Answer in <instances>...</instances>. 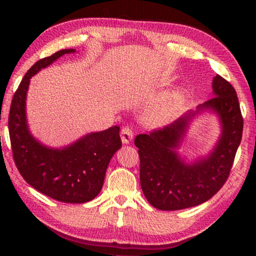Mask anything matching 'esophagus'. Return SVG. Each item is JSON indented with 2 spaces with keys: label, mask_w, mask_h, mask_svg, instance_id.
<instances>
[{
  "label": "esophagus",
  "mask_w": 256,
  "mask_h": 256,
  "mask_svg": "<svg viewBox=\"0 0 256 256\" xmlns=\"http://www.w3.org/2000/svg\"><path fill=\"white\" fill-rule=\"evenodd\" d=\"M133 136H134V133L130 126H124L122 128V131H120V138H122L123 144H128L130 142L133 140Z\"/></svg>",
  "instance_id": "obj_1"
}]
</instances>
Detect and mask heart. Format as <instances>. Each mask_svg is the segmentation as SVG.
<instances>
[{
	"label": "heart",
	"mask_w": 256,
	"mask_h": 256,
	"mask_svg": "<svg viewBox=\"0 0 256 256\" xmlns=\"http://www.w3.org/2000/svg\"><path fill=\"white\" fill-rule=\"evenodd\" d=\"M184 96L182 92H176L172 96L164 98L156 104L144 114V122L152 126H162L170 123L175 116L178 114L182 105H183Z\"/></svg>",
	"instance_id": "obj_1"
}]
</instances>
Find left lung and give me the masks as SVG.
Instances as JSON below:
<instances>
[{
    "label": "left lung",
    "instance_id": "left-lung-1",
    "mask_svg": "<svg viewBox=\"0 0 256 256\" xmlns=\"http://www.w3.org/2000/svg\"><path fill=\"white\" fill-rule=\"evenodd\" d=\"M214 96L196 112L190 110L174 123L150 134H138L134 144L140 157V183L144 196L159 210H182L211 198L226 183L240 146L242 116L234 86L216 74ZM210 110L218 115L222 134L212 152L186 163L176 151L189 123L196 114Z\"/></svg>",
    "mask_w": 256,
    "mask_h": 256
}]
</instances>
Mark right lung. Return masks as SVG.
I'll return each mask as SVG.
<instances>
[{
	"label": "right lung",
	"instance_id": "obj_1",
	"mask_svg": "<svg viewBox=\"0 0 256 256\" xmlns=\"http://www.w3.org/2000/svg\"><path fill=\"white\" fill-rule=\"evenodd\" d=\"M74 52L73 48L58 50L29 68L12 99L8 133L16 166L29 185L54 200L84 203L102 190L108 164L122 146L120 126L86 134L70 146L54 149L32 136L26 116L30 78L60 56Z\"/></svg>",
	"mask_w": 256,
	"mask_h": 256
}]
</instances>
